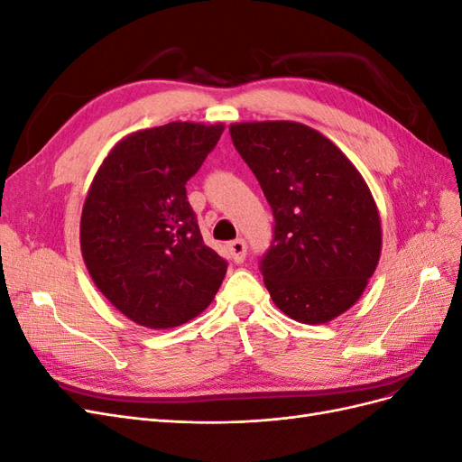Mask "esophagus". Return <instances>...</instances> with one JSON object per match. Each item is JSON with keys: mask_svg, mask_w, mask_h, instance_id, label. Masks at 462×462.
I'll use <instances>...</instances> for the list:
<instances>
[{"mask_svg": "<svg viewBox=\"0 0 462 462\" xmlns=\"http://www.w3.org/2000/svg\"><path fill=\"white\" fill-rule=\"evenodd\" d=\"M229 248V254L231 258L236 262V263H243L245 258H246V243L243 239H236V241H231L227 245Z\"/></svg>", "mask_w": 462, "mask_h": 462, "instance_id": "34e87169", "label": "esophagus"}]
</instances>
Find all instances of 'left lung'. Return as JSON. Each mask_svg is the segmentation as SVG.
Here are the masks:
<instances>
[{"label": "left lung", "instance_id": "obj_1", "mask_svg": "<svg viewBox=\"0 0 462 462\" xmlns=\"http://www.w3.org/2000/svg\"><path fill=\"white\" fill-rule=\"evenodd\" d=\"M229 133L273 212V239L260 260L272 300L302 324L337 318L380 262L382 223L366 180L302 123H233Z\"/></svg>", "mask_w": 462, "mask_h": 462}]
</instances>
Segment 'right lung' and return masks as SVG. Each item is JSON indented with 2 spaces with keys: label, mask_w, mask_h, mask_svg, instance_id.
Here are the masks:
<instances>
[{
  "label": "right lung",
  "mask_w": 462,
  "mask_h": 462,
  "mask_svg": "<svg viewBox=\"0 0 462 462\" xmlns=\"http://www.w3.org/2000/svg\"><path fill=\"white\" fill-rule=\"evenodd\" d=\"M223 129L175 121L133 133L111 148L88 189L82 258L102 295L144 328L197 318L227 273L204 245L185 189Z\"/></svg>",
  "instance_id": "1"
}]
</instances>
